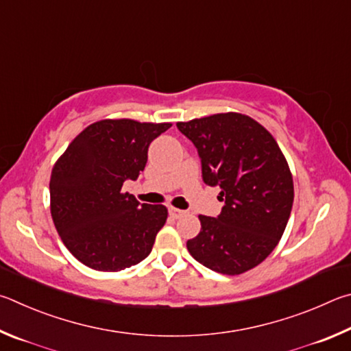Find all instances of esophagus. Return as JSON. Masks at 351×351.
Instances as JSON below:
<instances>
[{"label": "esophagus", "mask_w": 351, "mask_h": 351, "mask_svg": "<svg viewBox=\"0 0 351 351\" xmlns=\"http://www.w3.org/2000/svg\"><path fill=\"white\" fill-rule=\"evenodd\" d=\"M169 214H171V217L179 219V217H182V216H185L186 211L179 210V208H174V206H169Z\"/></svg>", "instance_id": "obj_1"}]
</instances>
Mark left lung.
Segmentation results:
<instances>
[{"mask_svg":"<svg viewBox=\"0 0 351 351\" xmlns=\"http://www.w3.org/2000/svg\"><path fill=\"white\" fill-rule=\"evenodd\" d=\"M177 128L202 158V176L219 186V217L199 216L189 254L216 273L237 276L271 254L291 214L293 176L278 141L261 123L239 112L214 114Z\"/></svg>","mask_w":351,"mask_h":351,"instance_id":"obj_1","label":"left lung"}]
</instances>
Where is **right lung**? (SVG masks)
I'll return each instance as SVG.
<instances>
[{
  "instance_id": "right-lung-1",
  "label": "right lung",
  "mask_w": 351,
  "mask_h": 351,
  "mask_svg": "<svg viewBox=\"0 0 351 351\" xmlns=\"http://www.w3.org/2000/svg\"><path fill=\"white\" fill-rule=\"evenodd\" d=\"M172 123L104 119L84 128L55 162L51 214L61 241L83 265L120 271L149 256L168 219L165 205H140L123 183L135 180L147 147Z\"/></svg>"
}]
</instances>
